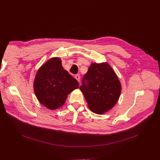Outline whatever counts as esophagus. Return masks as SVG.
<instances>
[{
  "instance_id": "34e87169",
  "label": "esophagus",
  "mask_w": 160,
  "mask_h": 160,
  "mask_svg": "<svg viewBox=\"0 0 160 160\" xmlns=\"http://www.w3.org/2000/svg\"><path fill=\"white\" fill-rule=\"evenodd\" d=\"M75 78H76V79L78 81V82H80V75H76V76H75Z\"/></svg>"
}]
</instances>
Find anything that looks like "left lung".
<instances>
[{"label": "left lung", "mask_w": 160, "mask_h": 160, "mask_svg": "<svg viewBox=\"0 0 160 160\" xmlns=\"http://www.w3.org/2000/svg\"><path fill=\"white\" fill-rule=\"evenodd\" d=\"M80 89L90 110L95 113L103 114L117 103L121 84L108 63H92L83 77Z\"/></svg>", "instance_id": "1"}]
</instances>
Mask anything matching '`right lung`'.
<instances>
[{
	"label": "right lung",
	"mask_w": 160,
	"mask_h": 160,
	"mask_svg": "<svg viewBox=\"0 0 160 160\" xmlns=\"http://www.w3.org/2000/svg\"><path fill=\"white\" fill-rule=\"evenodd\" d=\"M78 87L77 80L63 69L60 58H53L44 64L33 82L38 101L52 110L62 107L68 95Z\"/></svg>",
	"instance_id": "obj_1"
}]
</instances>
